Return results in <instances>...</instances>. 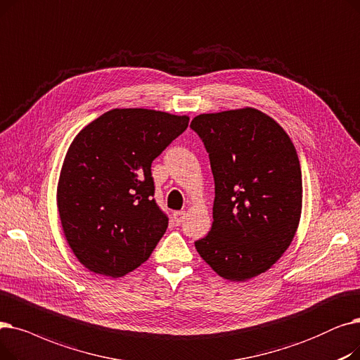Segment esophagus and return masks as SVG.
Segmentation results:
<instances>
[{
  "mask_svg": "<svg viewBox=\"0 0 360 360\" xmlns=\"http://www.w3.org/2000/svg\"><path fill=\"white\" fill-rule=\"evenodd\" d=\"M184 218H186V211H177V212H174V217H173L174 224H176V226H180L181 222L184 221Z\"/></svg>",
  "mask_w": 360,
  "mask_h": 360,
  "instance_id": "esophagus-1",
  "label": "esophagus"
}]
</instances>
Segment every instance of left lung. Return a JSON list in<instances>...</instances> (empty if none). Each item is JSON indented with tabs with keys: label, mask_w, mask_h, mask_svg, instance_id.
<instances>
[{
	"label": "left lung",
	"mask_w": 360,
	"mask_h": 360,
	"mask_svg": "<svg viewBox=\"0 0 360 360\" xmlns=\"http://www.w3.org/2000/svg\"><path fill=\"white\" fill-rule=\"evenodd\" d=\"M210 153L212 227L195 242L218 276L246 281L287 250L302 212V171L284 129L255 108L200 114L191 123Z\"/></svg>",
	"instance_id": "left-lung-1"
}]
</instances>
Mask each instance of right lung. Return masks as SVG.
<instances>
[{
    "mask_svg": "<svg viewBox=\"0 0 360 360\" xmlns=\"http://www.w3.org/2000/svg\"><path fill=\"white\" fill-rule=\"evenodd\" d=\"M187 126V115L115 108L79 131L63 162L57 207L80 264L117 278L149 258L168 227L150 165Z\"/></svg>",
    "mask_w": 360,
    "mask_h": 360,
    "instance_id": "right-lung-1",
    "label": "right lung"
}]
</instances>
